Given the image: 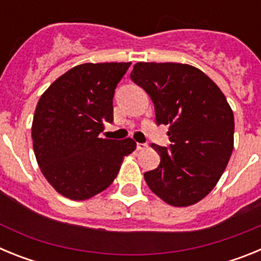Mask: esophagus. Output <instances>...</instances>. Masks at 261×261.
<instances>
[{
  "instance_id": "obj_1",
  "label": "esophagus",
  "mask_w": 261,
  "mask_h": 261,
  "mask_svg": "<svg viewBox=\"0 0 261 261\" xmlns=\"http://www.w3.org/2000/svg\"><path fill=\"white\" fill-rule=\"evenodd\" d=\"M147 147V144H137V150H145Z\"/></svg>"
}]
</instances>
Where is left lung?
Wrapping results in <instances>:
<instances>
[{"label":"left lung","mask_w":261,"mask_h":261,"mask_svg":"<svg viewBox=\"0 0 261 261\" xmlns=\"http://www.w3.org/2000/svg\"><path fill=\"white\" fill-rule=\"evenodd\" d=\"M130 78L146 90L156 124L170 126V149L144 174L147 186L172 206H190L213 190L234 149V114L220 87L204 71L177 62H137Z\"/></svg>","instance_id":"obj_1"}]
</instances>
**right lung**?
Masks as SVG:
<instances>
[{
  "mask_svg": "<svg viewBox=\"0 0 261 261\" xmlns=\"http://www.w3.org/2000/svg\"><path fill=\"white\" fill-rule=\"evenodd\" d=\"M130 62H86L60 75L39 99L31 126L36 162L64 197L84 201L107 190L133 138H100L114 121L115 89Z\"/></svg>",
  "mask_w": 261,
  "mask_h": 261,
  "instance_id": "add662e5",
  "label": "right lung"
}]
</instances>
